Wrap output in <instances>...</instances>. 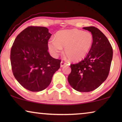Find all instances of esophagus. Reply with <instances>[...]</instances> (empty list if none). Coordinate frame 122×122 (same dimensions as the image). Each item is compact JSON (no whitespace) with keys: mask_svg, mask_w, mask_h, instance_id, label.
<instances>
[{"mask_svg":"<svg viewBox=\"0 0 122 122\" xmlns=\"http://www.w3.org/2000/svg\"><path fill=\"white\" fill-rule=\"evenodd\" d=\"M66 63H64V61H61V67H63L64 66H66Z\"/></svg>","mask_w":122,"mask_h":122,"instance_id":"1","label":"esophagus"}]
</instances>
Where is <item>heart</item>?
I'll use <instances>...</instances> for the list:
<instances>
[{"instance_id": "1", "label": "heart", "mask_w": 122, "mask_h": 122, "mask_svg": "<svg viewBox=\"0 0 122 122\" xmlns=\"http://www.w3.org/2000/svg\"><path fill=\"white\" fill-rule=\"evenodd\" d=\"M92 34L77 29L62 30L48 42V49L57 57L64 48V54L71 61H78L86 57L93 44Z\"/></svg>"}]
</instances>
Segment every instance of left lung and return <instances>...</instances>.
Returning <instances> with one entry per match:
<instances>
[{
    "label": "left lung",
    "instance_id": "left-lung-1",
    "mask_svg": "<svg viewBox=\"0 0 122 122\" xmlns=\"http://www.w3.org/2000/svg\"><path fill=\"white\" fill-rule=\"evenodd\" d=\"M90 31L93 44L87 56L78 63L71 64L68 77L73 89L88 92L99 87L107 78L113 58V49L107 38L94 26L83 28Z\"/></svg>",
    "mask_w": 122,
    "mask_h": 122
}]
</instances>
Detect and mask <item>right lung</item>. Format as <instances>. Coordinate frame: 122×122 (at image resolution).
<instances>
[{"label": "right lung", "mask_w": 122, "mask_h": 122, "mask_svg": "<svg viewBox=\"0 0 122 122\" xmlns=\"http://www.w3.org/2000/svg\"><path fill=\"white\" fill-rule=\"evenodd\" d=\"M51 36L47 28L29 26L19 33L10 51L11 68L21 86L31 92L48 87L61 61L48 51V41Z\"/></svg>", "instance_id": "right-lung-1"}]
</instances>
